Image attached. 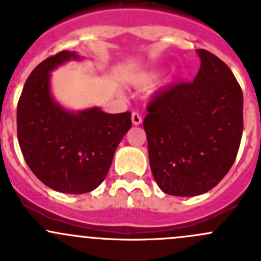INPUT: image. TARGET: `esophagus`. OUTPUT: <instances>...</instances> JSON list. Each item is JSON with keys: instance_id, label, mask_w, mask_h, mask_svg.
<instances>
[{"instance_id": "obj_1", "label": "esophagus", "mask_w": 261, "mask_h": 261, "mask_svg": "<svg viewBox=\"0 0 261 261\" xmlns=\"http://www.w3.org/2000/svg\"><path fill=\"white\" fill-rule=\"evenodd\" d=\"M131 120H133V123L134 125H140L141 122H143V118H141V116L138 114V112H133L131 114Z\"/></svg>"}]
</instances>
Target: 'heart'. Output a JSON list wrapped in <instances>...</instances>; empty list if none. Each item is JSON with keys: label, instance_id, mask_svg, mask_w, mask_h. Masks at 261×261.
<instances>
[{"label": "heart", "instance_id": "1", "mask_svg": "<svg viewBox=\"0 0 261 261\" xmlns=\"http://www.w3.org/2000/svg\"><path fill=\"white\" fill-rule=\"evenodd\" d=\"M155 73L154 72H147V73H141V74L136 75L134 78V82L136 83H147V82H151L155 78Z\"/></svg>", "mask_w": 261, "mask_h": 261}]
</instances>
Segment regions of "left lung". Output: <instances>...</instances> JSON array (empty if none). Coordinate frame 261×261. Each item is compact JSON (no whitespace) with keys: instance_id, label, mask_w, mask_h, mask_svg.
<instances>
[{"instance_id":"1","label":"left lung","mask_w":261,"mask_h":261,"mask_svg":"<svg viewBox=\"0 0 261 261\" xmlns=\"http://www.w3.org/2000/svg\"><path fill=\"white\" fill-rule=\"evenodd\" d=\"M193 82L158 92L144 130L154 179L164 193L193 197L217 186L232 167L244 128V97L230 68L197 49Z\"/></svg>"}]
</instances>
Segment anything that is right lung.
<instances>
[{"instance_id": "obj_1", "label": "right lung", "mask_w": 261, "mask_h": 261, "mask_svg": "<svg viewBox=\"0 0 261 261\" xmlns=\"http://www.w3.org/2000/svg\"><path fill=\"white\" fill-rule=\"evenodd\" d=\"M74 51L46 58L31 72L17 103V139L23 159L45 186L82 194L106 178L116 147L131 127V112L106 114L98 107L70 112L50 92V72Z\"/></svg>"}]
</instances>
